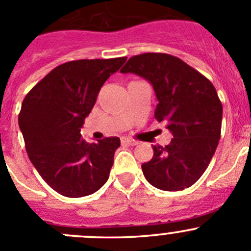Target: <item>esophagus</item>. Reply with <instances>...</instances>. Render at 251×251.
I'll return each mask as SVG.
<instances>
[{
    "label": "esophagus",
    "instance_id": "1",
    "mask_svg": "<svg viewBox=\"0 0 251 251\" xmlns=\"http://www.w3.org/2000/svg\"><path fill=\"white\" fill-rule=\"evenodd\" d=\"M137 143H138L137 141L131 140V138H126V137L121 138V144H126V146H136Z\"/></svg>",
    "mask_w": 251,
    "mask_h": 251
}]
</instances>
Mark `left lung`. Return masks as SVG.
Listing matches in <instances>:
<instances>
[{"mask_svg": "<svg viewBox=\"0 0 251 251\" xmlns=\"http://www.w3.org/2000/svg\"><path fill=\"white\" fill-rule=\"evenodd\" d=\"M120 72L153 85L159 102L154 116L174 137L168 146H153V158L142 164L144 177L161 191L188 188L205 173L221 137L222 104L214 85L166 53L133 55Z\"/></svg>", "mask_w": 251, "mask_h": 251, "instance_id": "left-lung-1", "label": "left lung"}]
</instances>
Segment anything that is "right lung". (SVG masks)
I'll return each instance as SVG.
<instances>
[{"instance_id": "right-lung-1", "label": "right lung", "mask_w": 251, "mask_h": 251, "mask_svg": "<svg viewBox=\"0 0 251 251\" xmlns=\"http://www.w3.org/2000/svg\"><path fill=\"white\" fill-rule=\"evenodd\" d=\"M125 62L120 57L60 64L23 100L18 121L27 155L44 181L62 196H90L109 178L120 138L87 143L80 131L103 83Z\"/></svg>"}]
</instances>
